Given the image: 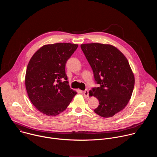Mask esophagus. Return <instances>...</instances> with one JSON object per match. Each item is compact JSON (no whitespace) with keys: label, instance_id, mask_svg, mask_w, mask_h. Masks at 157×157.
<instances>
[{"label":"esophagus","instance_id":"34e87169","mask_svg":"<svg viewBox=\"0 0 157 157\" xmlns=\"http://www.w3.org/2000/svg\"><path fill=\"white\" fill-rule=\"evenodd\" d=\"M83 94L86 98H89V91L88 90H85L83 91Z\"/></svg>","mask_w":157,"mask_h":157}]
</instances>
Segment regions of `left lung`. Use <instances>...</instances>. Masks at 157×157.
<instances>
[{
    "label": "left lung",
    "instance_id": "8db88e82",
    "mask_svg": "<svg viewBox=\"0 0 157 157\" xmlns=\"http://www.w3.org/2000/svg\"><path fill=\"white\" fill-rule=\"evenodd\" d=\"M81 48L99 85L89 91L99 100L94 111L102 117H113L125 107L132 94L135 78L128 61L111 44L86 43Z\"/></svg>",
    "mask_w": 157,
    "mask_h": 157
}]
</instances>
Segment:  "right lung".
<instances>
[{
	"instance_id": "right-lung-1",
	"label": "right lung",
	"mask_w": 157,
	"mask_h": 157,
	"mask_svg": "<svg viewBox=\"0 0 157 157\" xmlns=\"http://www.w3.org/2000/svg\"><path fill=\"white\" fill-rule=\"evenodd\" d=\"M78 47L70 43L45 44L31 58L25 75V87L30 101L41 113L48 116L58 115L77 94L67 81L65 66Z\"/></svg>"
}]
</instances>
